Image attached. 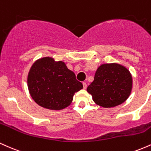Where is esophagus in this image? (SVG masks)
Returning <instances> with one entry per match:
<instances>
[{"label": "esophagus", "mask_w": 151, "mask_h": 151, "mask_svg": "<svg viewBox=\"0 0 151 151\" xmlns=\"http://www.w3.org/2000/svg\"><path fill=\"white\" fill-rule=\"evenodd\" d=\"M82 84H83V88H84V89H86V86H87V85H86V83L85 82V81H84Z\"/></svg>", "instance_id": "34e87169"}]
</instances>
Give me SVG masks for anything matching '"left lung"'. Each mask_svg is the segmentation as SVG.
Wrapping results in <instances>:
<instances>
[{
    "instance_id": "left-lung-1",
    "label": "left lung",
    "mask_w": 151,
    "mask_h": 151,
    "mask_svg": "<svg viewBox=\"0 0 151 151\" xmlns=\"http://www.w3.org/2000/svg\"><path fill=\"white\" fill-rule=\"evenodd\" d=\"M132 86V76L126 67L117 63H106L98 67L93 81L86 90L96 104L111 108L126 101Z\"/></svg>"
}]
</instances>
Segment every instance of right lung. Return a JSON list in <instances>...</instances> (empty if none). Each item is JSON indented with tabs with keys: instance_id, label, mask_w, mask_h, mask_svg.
Here are the masks:
<instances>
[{
	"instance_id": "obj_1",
	"label": "right lung",
	"mask_w": 151,
	"mask_h": 151,
	"mask_svg": "<svg viewBox=\"0 0 151 151\" xmlns=\"http://www.w3.org/2000/svg\"><path fill=\"white\" fill-rule=\"evenodd\" d=\"M27 81L32 99L50 110H62L70 106L74 93L83 88L65 62H56L50 57L40 58L32 64Z\"/></svg>"
}]
</instances>
